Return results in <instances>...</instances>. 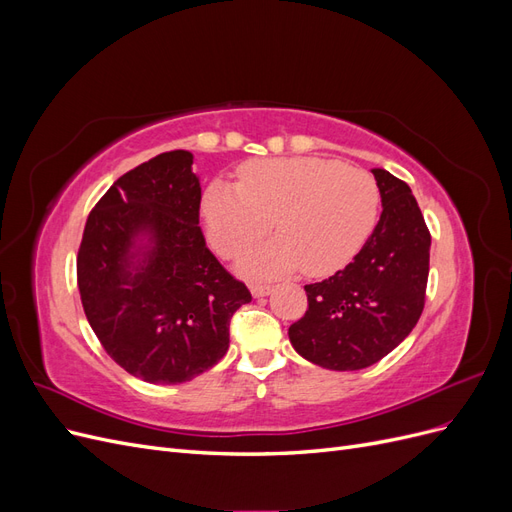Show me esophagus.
<instances>
[{
  "instance_id": "1",
  "label": "esophagus",
  "mask_w": 512,
  "mask_h": 512,
  "mask_svg": "<svg viewBox=\"0 0 512 512\" xmlns=\"http://www.w3.org/2000/svg\"><path fill=\"white\" fill-rule=\"evenodd\" d=\"M250 290H252V294H254L256 299H260V297H267V294L271 292V286L269 284H262V282H256V284L250 286Z\"/></svg>"
}]
</instances>
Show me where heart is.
<instances>
[{"instance_id": "b5f03b06", "label": "heart", "mask_w": 512, "mask_h": 512, "mask_svg": "<svg viewBox=\"0 0 512 512\" xmlns=\"http://www.w3.org/2000/svg\"><path fill=\"white\" fill-rule=\"evenodd\" d=\"M378 211L380 188L367 170L316 156L250 160L237 185L213 181L200 198L205 235L224 258L243 254L271 226L280 232L243 256L247 275L342 269L369 239Z\"/></svg>"}]
</instances>
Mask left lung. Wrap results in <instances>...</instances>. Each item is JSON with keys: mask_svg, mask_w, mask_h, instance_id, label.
Returning a JSON list of instances; mask_svg holds the SVG:
<instances>
[{"mask_svg": "<svg viewBox=\"0 0 512 512\" xmlns=\"http://www.w3.org/2000/svg\"><path fill=\"white\" fill-rule=\"evenodd\" d=\"M382 215L346 269L307 284V312L290 324L292 348L324 369L378 363L416 327L425 307L431 235L408 183L374 168Z\"/></svg>", "mask_w": 512, "mask_h": 512, "instance_id": "1", "label": "left lung"}]
</instances>
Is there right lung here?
I'll return each instance as SVG.
<instances>
[{"label":"right lung","mask_w":512,"mask_h":512,"mask_svg":"<svg viewBox=\"0 0 512 512\" xmlns=\"http://www.w3.org/2000/svg\"><path fill=\"white\" fill-rule=\"evenodd\" d=\"M194 156L175 149L121 175L89 213L76 258L85 316L111 359L151 384L218 365L252 301L198 226Z\"/></svg>","instance_id":"obj_1"}]
</instances>
